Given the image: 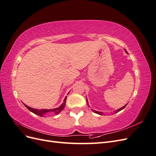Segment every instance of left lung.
Instances as JSON below:
<instances>
[{"mask_svg":"<svg viewBox=\"0 0 156 156\" xmlns=\"http://www.w3.org/2000/svg\"><path fill=\"white\" fill-rule=\"evenodd\" d=\"M127 105V104L125 105V106H124L123 107H122V108H119V109H118L117 111H116V112H119L120 111H121V110H122V109H124V108L126 107V106ZM94 112H95L96 113H97V114H100V115H101V112H98V111H93Z\"/></svg>","mask_w":156,"mask_h":156,"instance_id":"1","label":"left lung"}]
</instances>
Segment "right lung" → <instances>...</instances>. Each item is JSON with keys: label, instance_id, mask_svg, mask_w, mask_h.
Instances as JSON below:
<instances>
[{"label": "right lung", "instance_id": "obj_1", "mask_svg": "<svg viewBox=\"0 0 156 156\" xmlns=\"http://www.w3.org/2000/svg\"><path fill=\"white\" fill-rule=\"evenodd\" d=\"M66 98L67 97H66L64 98V103H62V105H61L58 108H53V109H36V108H31V107H29V106L26 105L25 104V106L29 109L30 111L32 112L33 113H34V114H36V115H38L40 116H43L44 114H45L46 112H50V111H52V112H54L56 115L58 114V113L60 112H61L62 111L63 108H64L65 107V105H66Z\"/></svg>", "mask_w": 156, "mask_h": 156}]
</instances>
